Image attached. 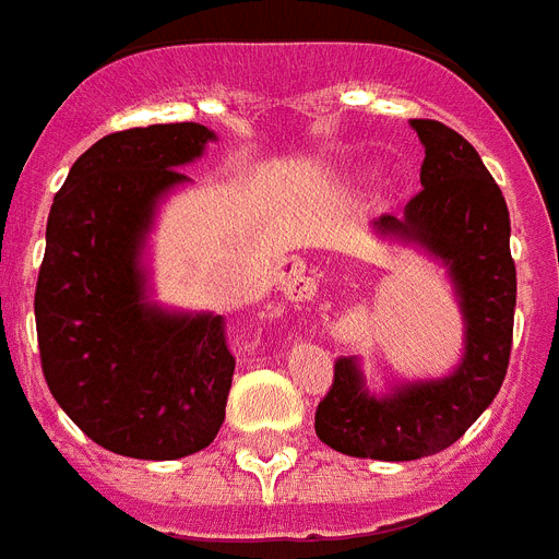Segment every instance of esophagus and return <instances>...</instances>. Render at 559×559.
Listing matches in <instances>:
<instances>
[{
	"mask_svg": "<svg viewBox=\"0 0 559 559\" xmlns=\"http://www.w3.org/2000/svg\"><path fill=\"white\" fill-rule=\"evenodd\" d=\"M304 289H307V287H304ZM298 293H301V289H298Z\"/></svg>",
	"mask_w": 559,
	"mask_h": 559,
	"instance_id": "esophagus-1",
	"label": "esophagus"
}]
</instances>
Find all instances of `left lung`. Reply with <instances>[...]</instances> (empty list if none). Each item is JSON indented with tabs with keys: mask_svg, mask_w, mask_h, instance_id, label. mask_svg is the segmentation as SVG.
I'll list each match as a JSON object with an SVG mask.
<instances>
[{
	"mask_svg": "<svg viewBox=\"0 0 559 559\" xmlns=\"http://www.w3.org/2000/svg\"><path fill=\"white\" fill-rule=\"evenodd\" d=\"M425 146L421 192L405 215H382L384 238L419 243L442 261L465 321V353L451 376L396 384L376 396L358 358L335 361L333 388L316 411V433L333 451L382 462L444 451L500 393L511 356L516 266L500 186L468 140L437 120H411Z\"/></svg>",
	"mask_w": 559,
	"mask_h": 559,
	"instance_id": "left-lung-1",
	"label": "left lung"
}]
</instances>
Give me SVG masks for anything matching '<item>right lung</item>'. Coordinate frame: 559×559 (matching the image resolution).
Masks as SVG:
<instances>
[{"instance_id":"add662e5","label":"right lung","mask_w":559,"mask_h":559,"mask_svg":"<svg viewBox=\"0 0 559 559\" xmlns=\"http://www.w3.org/2000/svg\"><path fill=\"white\" fill-rule=\"evenodd\" d=\"M215 131L166 122L97 140L53 194L34 312L45 382L85 437L131 460H180L224 425L235 356L224 316L148 301L157 203Z\"/></svg>"}]
</instances>
